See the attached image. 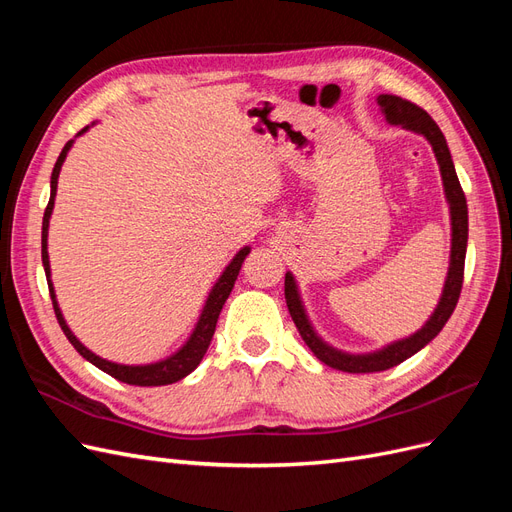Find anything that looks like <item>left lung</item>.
<instances>
[{
	"label": "left lung",
	"mask_w": 512,
	"mask_h": 512,
	"mask_svg": "<svg viewBox=\"0 0 512 512\" xmlns=\"http://www.w3.org/2000/svg\"><path fill=\"white\" fill-rule=\"evenodd\" d=\"M376 102L380 106L384 119L389 121L391 126H401L404 130H410L414 134H421L433 149V156H436L438 166H440L448 213H451V256H448V273H446L440 301L423 327L404 339H395V342L386 344L374 352H361V354L339 350V348L324 342V339L316 333L312 320H309V316H307V309L303 305L297 280H294V275L290 271H286V282H284L286 305H288V312H290L294 324H297V329L303 337V342L307 344L309 350L316 354V359H320L324 365H329L339 371H348V374H374V371L391 369L399 363H404L406 359H410V356L416 354L421 348H425L431 339L442 331V327L446 324V320L451 318L453 309L459 301V292H461V284H463V262H466V250H468L466 196H463V190H461L457 173H455L451 151H448L446 138H444L442 130L438 128V123L433 121L421 106H416L399 96L380 94L376 98Z\"/></svg>",
	"instance_id": "left-lung-1"
}]
</instances>
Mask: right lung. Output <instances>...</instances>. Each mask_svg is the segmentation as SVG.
<instances>
[{"mask_svg":"<svg viewBox=\"0 0 512 512\" xmlns=\"http://www.w3.org/2000/svg\"><path fill=\"white\" fill-rule=\"evenodd\" d=\"M96 123V121H94ZM91 123V126H94ZM91 126H85L79 134H85ZM76 136L72 141L66 143V147L61 149L59 158L55 162L53 168V175H51V198H49V205H46L44 211V218H42V265H44V273H46V282H49V292H51V299H53V309H55V316L61 331L68 337V342L74 346V350L79 352L83 359H87L91 365H96L98 369H102L104 374L113 376L119 382H126V384H134V386H162V384H173L179 382L181 378H185L188 374L200 365L203 361V356L211 344L213 333H215V324H218L220 312L222 307L228 299V294L232 292V286L237 282V275L241 271V265L245 256L250 254L252 247L245 245L241 250L235 254L228 262V267L222 271V275L218 277V282L213 284V288L209 290V297L200 309V316L194 324V329L190 333V337L185 339L183 346L177 348L173 354H168L166 359L160 361H153V363H145V365H123V363H113V361H106L102 356H98L96 352H91L85 344L79 342V337L72 333V329L68 327V322L61 314L59 303H57V294H55V286L51 280V260H49V224H51V215H53V207H55V196H57V179H59V170L64 166L66 158H68V151L72 149Z\"/></svg>","mask_w":512,"mask_h":512,"instance_id":"add662e5","label":"right lung"}]
</instances>
